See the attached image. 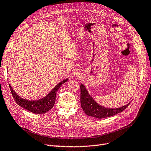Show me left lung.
<instances>
[{"mask_svg":"<svg viewBox=\"0 0 151 151\" xmlns=\"http://www.w3.org/2000/svg\"><path fill=\"white\" fill-rule=\"evenodd\" d=\"M80 88L81 107L87 115L91 117L98 119L111 117L122 112L130 104L129 103L120 108H106L103 106L99 105L94 101L83 84L81 85Z\"/></svg>","mask_w":151,"mask_h":151,"instance_id":"8db88e82","label":"left lung"}]
</instances>
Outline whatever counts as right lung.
<instances>
[{"label": "right lung", "instance_id": "1", "mask_svg": "<svg viewBox=\"0 0 151 151\" xmlns=\"http://www.w3.org/2000/svg\"><path fill=\"white\" fill-rule=\"evenodd\" d=\"M68 81V79H65L57 84L46 96L43 98L42 99L38 101H28L26 100L20 98L17 93L13 90L12 88L9 84L10 90L12 96L16 101V103L20 106L21 107L26 109L30 112L35 114H43L47 112L54 106L55 102L57 91L60 88V87L66 81Z\"/></svg>", "mask_w": 151, "mask_h": 151}]
</instances>
